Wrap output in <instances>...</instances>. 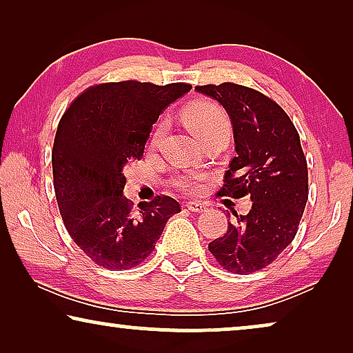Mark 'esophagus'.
<instances>
[{"label": "esophagus", "instance_id": "esophagus-1", "mask_svg": "<svg viewBox=\"0 0 353 353\" xmlns=\"http://www.w3.org/2000/svg\"><path fill=\"white\" fill-rule=\"evenodd\" d=\"M185 207L191 212H204V210H207V205L204 204V202H196V201L186 202Z\"/></svg>", "mask_w": 353, "mask_h": 353}]
</instances>
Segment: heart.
<instances>
[{
	"mask_svg": "<svg viewBox=\"0 0 353 353\" xmlns=\"http://www.w3.org/2000/svg\"><path fill=\"white\" fill-rule=\"evenodd\" d=\"M185 122L199 139L220 132V130H230V120L223 108L209 99H201L191 104L185 112ZM163 130H165V120L161 119L154 128L152 143H157L161 139ZM176 186L186 192H197L202 188V178L181 176L176 180Z\"/></svg>",
	"mask_w": 353,
	"mask_h": 353,
	"instance_id": "1",
	"label": "heart"
}]
</instances>
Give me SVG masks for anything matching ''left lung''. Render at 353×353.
<instances>
[{"label": "left lung", "mask_w": 353, "mask_h": 353, "mask_svg": "<svg viewBox=\"0 0 353 353\" xmlns=\"http://www.w3.org/2000/svg\"><path fill=\"white\" fill-rule=\"evenodd\" d=\"M219 101L233 123L236 157L225 173L220 194L250 196L252 209L228 221L209 250L236 274L259 272L296 238L308 199V170L301 138L289 115L268 96L248 86H196Z\"/></svg>", "instance_id": "left-lung-1"}]
</instances>
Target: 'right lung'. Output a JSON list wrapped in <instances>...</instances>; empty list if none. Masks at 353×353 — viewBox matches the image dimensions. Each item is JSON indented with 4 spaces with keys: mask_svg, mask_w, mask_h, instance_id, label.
<instances>
[{
    "mask_svg": "<svg viewBox=\"0 0 353 353\" xmlns=\"http://www.w3.org/2000/svg\"><path fill=\"white\" fill-rule=\"evenodd\" d=\"M191 88L99 83L77 96L61 117L51 152L57 205L70 238L99 267H137L156 248L168 219L181 212L170 196L141 202L134 212L123 196V167L143 157L159 115Z\"/></svg>",
    "mask_w": 353,
    "mask_h": 353,
    "instance_id": "right-lung-1",
    "label": "right lung"
}]
</instances>
